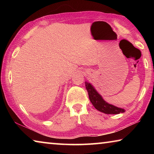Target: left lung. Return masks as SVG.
I'll use <instances>...</instances> for the list:
<instances>
[{"mask_svg": "<svg viewBox=\"0 0 154 154\" xmlns=\"http://www.w3.org/2000/svg\"><path fill=\"white\" fill-rule=\"evenodd\" d=\"M85 85L88 95H89L90 102L98 111L106 114H119L120 113H124L125 110L124 109L119 108L118 106L106 103L103 98L102 96L96 90L94 87L90 83L85 82Z\"/></svg>", "mask_w": 154, "mask_h": 154, "instance_id": "8db88e82", "label": "left lung"}]
</instances>
